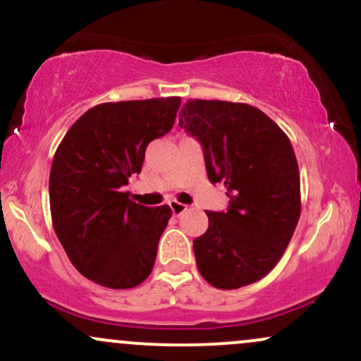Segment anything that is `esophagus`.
<instances>
[{
    "label": "esophagus",
    "instance_id": "1",
    "mask_svg": "<svg viewBox=\"0 0 361 361\" xmlns=\"http://www.w3.org/2000/svg\"><path fill=\"white\" fill-rule=\"evenodd\" d=\"M169 204H170V208H172L173 215H180V213H184L185 210H188V204L180 203V201H177V200L169 201Z\"/></svg>",
    "mask_w": 361,
    "mask_h": 361
}]
</instances>
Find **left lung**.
<instances>
[{"instance_id":"obj_1","label":"left lung","mask_w":361,"mask_h":361,"mask_svg":"<svg viewBox=\"0 0 361 361\" xmlns=\"http://www.w3.org/2000/svg\"><path fill=\"white\" fill-rule=\"evenodd\" d=\"M179 126L203 146L210 182L227 188V212H207L196 265L216 289H239L277 265L301 213L300 169L289 137L246 103L188 99Z\"/></svg>"}]
</instances>
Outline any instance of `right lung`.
<instances>
[{
  "mask_svg": "<svg viewBox=\"0 0 361 361\" xmlns=\"http://www.w3.org/2000/svg\"><path fill=\"white\" fill-rule=\"evenodd\" d=\"M180 98L102 103L87 110L58 146L49 172V207L58 239L84 277L130 289L151 274L172 210L129 200L153 139L173 127Z\"/></svg>",
  "mask_w": 361,
  "mask_h": 361,
  "instance_id": "right-lung-1",
  "label": "right lung"
}]
</instances>
